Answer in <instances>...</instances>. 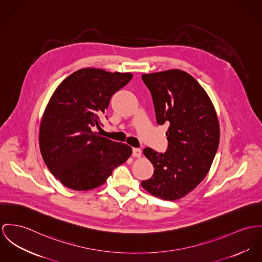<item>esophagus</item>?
I'll return each mask as SVG.
<instances>
[{"mask_svg":"<svg viewBox=\"0 0 262 262\" xmlns=\"http://www.w3.org/2000/svg\"><path fill=\"white\" fill-rule=\"evenodd\" d=\"M133 157L134 158H141V148H133Z\"/></svg>","mask_w":262,"mask_h":262,"instance_id":"34e87169","label":"esophagus"}]
</instances>
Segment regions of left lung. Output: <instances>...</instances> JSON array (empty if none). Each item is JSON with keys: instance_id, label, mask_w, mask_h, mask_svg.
<instances>
[{"instance_id": "8db88e82", "label": "left lung", "mask_w": 262, "mask_h": 262, "mask_svg": "<svg viewBox=\"0 0 262 262\" xmlns=\"http://www.w3.org/2000/svg\"><path fill=\"white\" fill-rule=\"evenodd\" d=\"M141 79L151 94L158 123L169 124L165 152L143 149L155 171L141 185L161 200L177 201L209 171L221 137L217 115L202 85L183 71L144 74Z\"/></svg>"}]
</instances>
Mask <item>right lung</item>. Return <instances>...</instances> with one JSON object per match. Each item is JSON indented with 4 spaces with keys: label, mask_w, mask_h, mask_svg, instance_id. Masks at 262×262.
<instances>
[{
    "label": "right lung",
    "mask_w": 262,
    "mask_h": 262,
    "mask_svg": "<svg viewBox=\"0 0 262 262\" xmlns=\"http://www.w3.org/2000/svg\"><path fill=\"white\" fill-rule=\"evenodd\" d=\"M130 73L81 69L60 82L43 112L39 142L50 171L67 187L90 190L103 184L130 157L132 147L101 137L102 116Z\"/></svg>",
    "instance_id": "add662e5"
}]
</instances>
